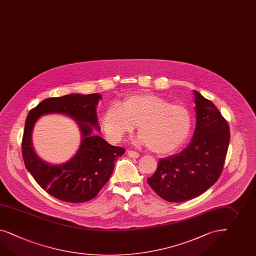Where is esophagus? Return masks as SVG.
Instances as JSON below:
<instances>
[{
    "label": "esophagus",
    "mask_w": 256,
    "mask_h": 256,
    "mask_svg": "<svg viewBox=\"0 0 256 256\" xmlns=\"http://www.w3.org/2000/svg\"><path fill=\"white\" fill-rule=\"evenodd\" d=\"M126 154H128V156L130 158H138V156H140V154H138V152H134V151H132V150L126 151Z\"/></svg>",
    "instance_id": "esophagus-1"
}]
</instances>
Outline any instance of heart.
I'll return each mask as SVG.
<instances>
[{"mask_svg":"<svg viewBox=\"0 0 256 256\" xmlns=\"http://www.w3.org/2000/svg\"><path fill=\"white\" fill-rule=\"evenodd\" d=\"M102 124L107 138L118 142L138 126L137 142L158 154L176 151L186 140L192 126L191 114L182 104H172L158 95L140 92L110 105Z\"/></svg>","mask_w":256,"mask_h":256,"instance_id":"1","label":"heart"}]
</instances>
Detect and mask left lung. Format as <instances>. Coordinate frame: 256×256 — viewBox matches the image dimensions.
<instances>
[{
  "instance_id": "1",
  "label": "left lung",
  "mask_w": 256,
  "mask_h": 256,
  "mask_svg": "<svg viewBox=\"0 0 256 256\" xmlns=\"http://www.w3.org/2000/svg\"><path fill=\"white\" fill-rule=\"evenodd\" d=\"M196 124L182 152L161 158L147 182L160 198L182 202L204 193L221 175L230 140L229 126L210 100L194 90Z\"/></svg>"
}]
</instances>
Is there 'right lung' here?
<instances>
[{"label":"right lung","instance_id":"add662e5","mask_svg":"<svg viewBox=\"0 0 256 256\" xmlns=\"http://www.w3.org/2000/svg\"><path fill=\"white\" fill-rule=\"evenodd\" d=\"M98 93L69 94L44 100L30 110L22 138V156L26 168L40 186L60 200L81 203L94 198L109 180L118 156L124 150L109 144L93 134L100 132ZM60 113L76 120L82 140L76 154L66 164L54 166L40 159L34 152L31 134L36 121L44 114Z\"/></svg>","mask_w":256,"mask_h":256}]
</instances>
